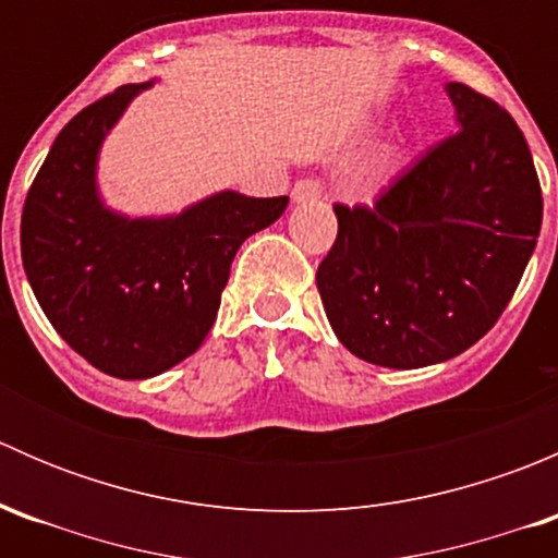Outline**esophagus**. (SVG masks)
<instances>
[{"label":"esophagus","mask_w":558,"mask_h":558,"mask_svg":"<svg viewBox=\"0 0 558 558\" xmlns=\"http://www.w3.org/2000/svg\"><path fill=\"white\" fill-rule=\"evenodd\" d=\"M318 196H320V183L313 178L296 180L294 189H291V199H294V205H307V202H315Z\"/></svg>","instance_id":"esophagus-1"}]
</instances>
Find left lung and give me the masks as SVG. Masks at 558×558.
I'll list each match as a JSON object with an SVG mask.
<instances>
[{"label":"left lung","mask_w":558,"mask_h":558,"mask_svg":"<svg viewBox=\"0 0 558 558\" xmlns=\"http://www.w3.org/2000/svg\"><path fill=\"white\" fill-rule=\"evenodd\" d=\"M456 134L375 207L335 205L337 240L315 286L337 340L369 364L415 369L475 345L508 307L543 223L519 123L446 83Z\"/></svg>","instance_id":"left-lung-1"}]
</instances>
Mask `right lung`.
I'll use <instances>...</instances> for the list:
<instances>
[{
	"instance_id": "add662e5",
	"label": "right lung",
	"mask_w": 558,
	"mask_h": 558,
	"mask_svg": "<svg viewBox=\"0 0 558 558\" xmlns=\"http://www.w3.org/2000/svg\"><path fill=\"white\" fill-rule=\"evenodd\" d=\"M154 83H129L77 112L21 216V258L43 313L72 351L121 380L167 373L202 345L234 253L289 205V196L223 189L170 216L112 210L99 191V154Z\"/></svg>"
}]
</instances>
